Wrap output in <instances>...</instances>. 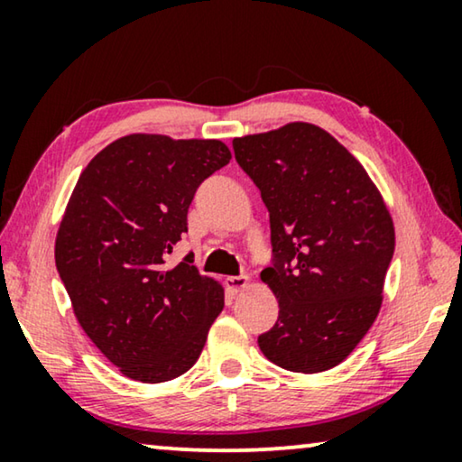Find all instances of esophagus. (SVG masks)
I'll return each instance as SVG.
<instances>
[{"label":"esophagus","instance_id":"esophagus-1","mask_svg":"<svg viewBox=\"0 0 462 462\" xmlns=\"http://www.w3.org/2000/svg\"><path fill=\"white\" fill-rule=\"evenodd\" d=\"M225 286L229 292H239V290H244L248 286V275H231L225 280Z\"/></svg>","mask_w":462,"mask_h":462}]
</instances>
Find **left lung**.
<instances>
[{"label":"left lung","instance_id":"8db88e82","mask_svg":"<svg viewBox=\"0 0 462 462\" xmlns=\"http://www.w3.org/2000/svg\"><path fill=\"white\" fill-rule=\"evenodd\" d=\"M269 210L273 261L261 273L280 315L258 337L283 370L338 365L374 324L395 250L393 220L362 163L313 124L233 138Z\"/></svg>","mask_w":462,"mask_h":462}]
</instances>
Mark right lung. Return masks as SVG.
Wrapping results in <instances>:
<instances>
[{"label":"right lung","mask_w":462,"mask_h":462,"mask_svg":"<svg viewBox=\"0 0 462 462\" xmlns=\"http://www.w3.org/2000/svg\"><path fill=\"white\" fill-rule=\"evenodd\" d=\"M229 160L220 141L130 134L100 151L73 189L56 269L79 326L128 378L185 374L223 311V288L198 273L191 252L174 267L168 256L198 187Z\"/></svg>","instance_id":"1"}]
</instances>
